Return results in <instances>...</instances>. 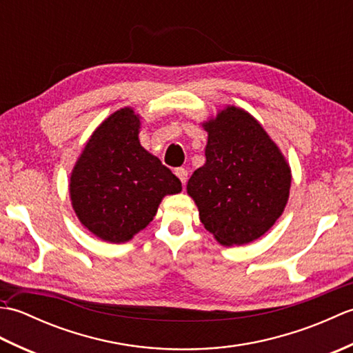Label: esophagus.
<instances>
[{
  "mask_svg": "<svg viewBox=\"0 0 353 353\" xmlns=\"http://www.w3.org/2000/svg\"><path fill=\"white\" fill-rule=\"evenodd\" d=\"M176 176L179 177V181L182 182V185H185L186 181H188V171H186L185 168H177L176 170Z\"/></svg>",
  "mask_w": 353,
  "mask_h": 353,
  "instance_id": "esophagus-1",
  "label": "esophagus"
}]
</instances>
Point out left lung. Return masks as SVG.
I'll list each match as a JSON object with an SVG mask.
<instances>
[{
    "instance_id": "obj_1",
    "label": "left lung",
    "mask_w": 353,
    "mask_h": 353,
    "mask_svg": "<svg viewBox=\"0 0 353 353\" xmlns=\"http://www.w3.org/2000/svg\"><path fill=\"white\" fill-rule=\"evenodd\" d=\"M206 162L186 192L200 221L221 245H244L272 229L288 203L291 168L281 148L249 112L226 106L201 123Z\"/></svg>"
}]
</instances>
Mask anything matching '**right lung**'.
Segmentation results:
<instances>
[{
    "label": "right lung",
    "instance_id": "1",
    "mask_svg": "<svg viewBox=\"0 0 353 353\" xmlns=\"http://www.w3.org/2000/svg\"><path fill=\"white\" fill-rule=\"evenodd\" d=\"M133 108L110 114L92 132L70 176V199L83 226L106 243H127L154 219L165 196L182 191L170 168L139 142Z\"/></svg>",
    "mask_w": 353,
    "mask_h": 353
}]
</instances>
